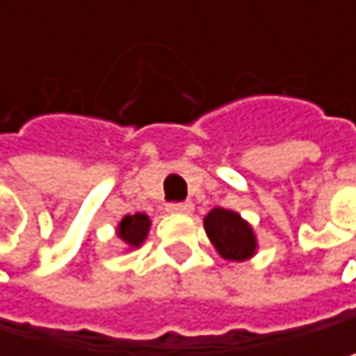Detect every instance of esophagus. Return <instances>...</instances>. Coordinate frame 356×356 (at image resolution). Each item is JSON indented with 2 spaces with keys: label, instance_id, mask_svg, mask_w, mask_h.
Wrapping results in <instances>:
<instances>
[{
  "label": "esophagus",
  "instance_id": "esophagus-1",
  "mask_svg": "<svg viewBox=\"0 0 356 356\" xmlns=\"http://www.w3.org/2000/svg\"><path fill=\"white\" fill-rule=\"evenodd\" d=\"M166 211L168 213H181V216H188V213H192L194 211V204L192 202H168L166 204Z\"/></svg>",
  "mask_w": 356,
  "mask_h": 356
}]
</instances>
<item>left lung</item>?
I'll return each mask as SVG.
<instances>
[{"instance_id":"left-lung-1","label":"left lung","mask_w":356,"mask_h":356,"mask_svg":"<svg viewBox=\"0 0 356 356\" xmlns=\"http://www.w3.org/2000/svg\"><path fill=\"white\" fill-rule=\"evenodd\" d=\"M204 232L224 261L241 263L258 250V239L252 224L237 211L216 207L204 216Z\"/></svg>"}]
</instances>
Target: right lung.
I'll return each instance as SVG.
<instances>
[{
  "label": "right lung",
  "instance_id": "1",
  "mask_svg": "<svg viewBox=\"0 0 356 356\" xmlns=\"http://www.w3.org/2000/svg\"><path fill=\"white\" fill-rule=\"evenodd\" d=\"M149 228H152V220L145 213H134V216H126L117 224V237L119 241L126 245V250H136L140 248V243H145Z\"/></svg>",
  "mask_w": 356,
  "mask_h": 356
}]
</instances>
